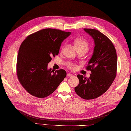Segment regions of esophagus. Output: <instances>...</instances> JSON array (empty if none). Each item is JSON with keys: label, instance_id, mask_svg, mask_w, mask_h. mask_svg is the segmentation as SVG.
I'll list each match as a JSON object with an SVG mask.
<instances>
[{"label": "esophagus", "instance_id": "obj_1", "mask_svg": "<svg viewBox=\"0 0 131 131\" xmlns=\"http://www.w3.org/2000/svg\"><path fill=\"white\" fill-rule=\"evenodd\" d=\"M67 76L69 77H73V75L72 74H70V73H68V74H67Z\"/></svg>", "mask_w": 131, "mask_h": 131}]
</instances>
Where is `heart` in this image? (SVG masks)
Masks as SVG:
<instances>
[{
	"label": "heart",
	"mask_w": 131,
	"mask_h": 131,
	"mask_svg": "<svg viewBox=\"0 0 131 131\" xmlns=\"http://www.w3.org/2000/svg\"><path fill=\"white\" fill-rule=\"evenodd\" d=\"M74 46L75 47L77 51L79 50H84L87 52L89 49V44L88 42L85 39L83 38H77L74 40ZM69 67L72 70H74L76 69V66L73 65V64H70Z\"/></svg>",
	"instance_id": "b5f03b06"
}]
</instances>
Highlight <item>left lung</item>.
Masks as SVG:
<instances>
[{
    "instance_id": "8db88e82",
    "label": "left lung",
    "mask_w": 131,
    "mask_h": 131,
    "mask_svg": "<svg viewBox=\"0 0 131 131\" xmlns=\"http://www.w3.org/2000/svg\"><path fill=\"white\" fill-rule=\"evenodd\" d=\"M84 30L94 40L93 54L87 68L91 74L89 78L78 75L79 83L74 90L82 99L91 100L101 96L112 85L116 74L117 56L114 46L106 36L96 29Z\"/></svg>"
}]
</instances>
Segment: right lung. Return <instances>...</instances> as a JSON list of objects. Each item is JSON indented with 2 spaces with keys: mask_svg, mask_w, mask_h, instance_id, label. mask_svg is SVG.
<instances>
[{
  "mask_svg": "<svg viewBox=\"0 0 131 131\" xmlns=\"http://www.w3.org/2000/svg\"><path fill=\"white\" fill-rule=\"evenodd\" d=\"M71 34L54 29H45L28 36L19 47L17 74L23 87L38 98L52 94L66 76L65 70L55 72L48 68L52 56L59 53L62 41Z\"/></svg>",
  "mask_w": 131,
  "mask_h": 131,
  "instance_id": "right-lung-1",
  "label": "right lung"
}]
</instances>
